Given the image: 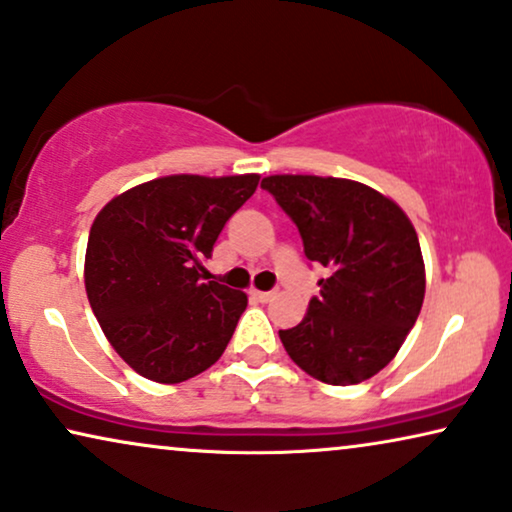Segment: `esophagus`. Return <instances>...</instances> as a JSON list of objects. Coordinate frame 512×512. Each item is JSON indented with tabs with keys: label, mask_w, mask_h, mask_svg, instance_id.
<instances>
[{
	"label": "esophagus",
	"mask_w": 512,
	"mask_h": 512,
	"mask_svg": "<svg viewBox=\"0 0 512 512\" xmlns=\"http://www.w3.org/2000/svg\"><path fill=\"white\" fill-rule=\"evenodd\" d=\"M251 296H254L258 303H268V300L275 298V293H272V291H251Z\"/></svg>",
	"instance_id": "34e87169"
}]
</instances>
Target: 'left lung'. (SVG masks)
Segmentation results:
<instances>
[{
    "label": "left lung",
    "instance_id": "left-lung-1",
    "mask_svg": "<svg viewBox=\"0 0 512 512\" xmlns=\"http://www.w3.org/2000/svg\"><path fill=\"white\" fill-rule=\"evenodd\" d=\"M324 265L319 296L279 340L307 375L335 387L359 384L387 366L424 303V261L401 207L359 181L275 174L261 181Z\"/></svg>",
    "mask_w": 512,
    "mask_h": 512
}]
</instances>
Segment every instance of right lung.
Wrapping results in <instances>:
<instances>
[{"instance_id":"obj_1","label":"right lung","mask_w":512,"mask_h":512,"mask_svg":"<svg viewBox=\"0 0 512 512\" xmlns=\"http://www.w3.org/2000/svg\"><path fill=\"white\" fill-rule=\"evenodd\" d=\"M258 174H174L104 205L88 235L86 293L118 356L146 380L177 384L214 366L247 296L205 282V258Z\"/></svg>"}]
</instances>
